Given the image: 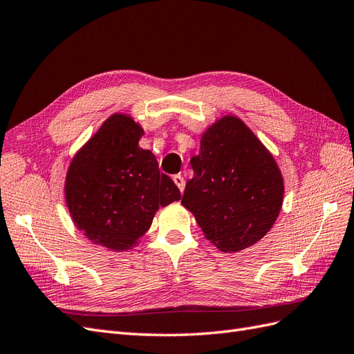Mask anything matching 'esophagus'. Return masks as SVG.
I'll return each mask as SVG.
<instances>
[{"instance_id": "obj_1", "label": "esophagus", "mask_w": 354, "mask_h": 354, "mask_svg": "<svg viewBox=\"0 0 354 354\" xmlns=\"http://www.w3.org/2000/svg\"><path fill=\"white\" fill-rule=\"evenodd\" d=\"M173 180H174L176 186L178 187V190H180V192H183V190H185V186H186V181H185V178L181 177L180 174H177V176H174V177H173Z\"/></svg>"}]
</instances>
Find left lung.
Listing matches in <instances>:
<instances>
[{
    "instance_id": "1",
    "label": "left lung",
    "mask_w": 354,
    "mask_h": 354,
    "mask_svg": "<svg viewBox=\"0 0 354 354\" xmlns=\"http://www.w3.org/2000/svg\"><path fill=\"white\" fill-rule=\"evenodd\" d=\"M194 178L181 203L223 252H238L272 229L283 199V178L273 156L236 116H224L201 138L190 159Z\"/></svg>"
}]
</instances>
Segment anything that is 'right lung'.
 Segmentation results:
<instances>
[{
	"label": "right lung",
	"instance_id": "1",
	"mask_svg": "<svg viewBox=\"0 0 354 354\" xmlns=\"http://www.w3.org/2000/svg\"><path fill=\"white\" fill-rule=\"evenodd\" d=\"M142 136L130 116L112 115L68 169L65 195L73 223L112 251L130 250L151 227L159 205L181 198L155 155L138 147Z\"/></svg>",
	"mask_w": 354,
	"mask_h": 354
}]
</instances>
